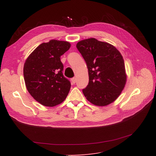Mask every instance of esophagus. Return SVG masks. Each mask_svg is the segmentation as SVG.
Instances as JSON below:
<instances>
[{"label": "esophagus", "mask_w": 156, "mask_h": 156, "mask_svg": "<svg viewBox=\"0 0 156 156\" xmlns=\"http://www.w3.org/2000/svg\"><path fill=\"white\" fill-rule=\"evenodd\" d=\"M76 82V78H72V83L73 84H75Z\"/></svg>", "instance_id": "obj_1"}]
</instances>
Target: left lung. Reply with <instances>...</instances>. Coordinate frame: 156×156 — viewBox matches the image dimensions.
<instances>
[{
	"label": "left lung",
	"mask_w": 156,
	"mask_h": 156,
	"mask_svg": "<svg viewBox=\"0 0 156 156\" xmlns=\"http://www.w3.org/2000/svg\"><path fill=\"white\" fill-rule=\"evenodd\" d=\"M76 48L87 63L89 82L82 92L92 104L105 107L121 94L127 81L122 56L115 46L95 38L78 42Z\"/></svg>",
	"instance_id": "1"
}]
</instances>
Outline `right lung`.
<instances>
[{"label": "right lung", "mask_w": 156, "mask_h": 156, "mask_svg": "<svg viewBox=\"0 0 156 156\" xmlns=\"http://www.w3.org/2000/svg\"><path fill=\"white\" fill-rule=\"evenodd\" d=\"M70 46L68 41L52 39L36 48L25 62L26 88L36 101L45 107L62 103L70 90L71 84L63 75L60 60Z\"/></svg>", "instance_id": "obj_1"}]
</instances>
